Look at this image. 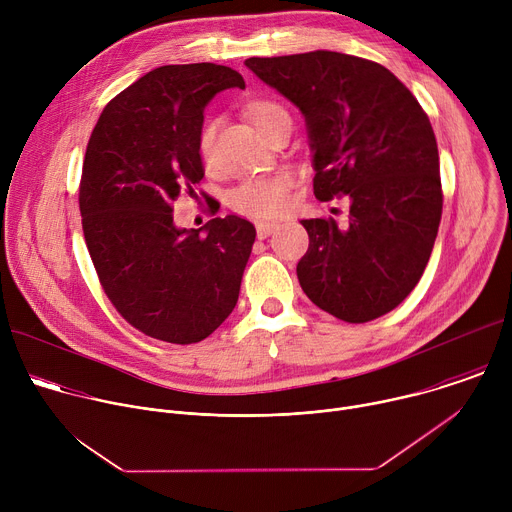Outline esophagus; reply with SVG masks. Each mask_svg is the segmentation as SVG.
<instances>
[{"label":"esophagus","instance_id":"1","mask_svg":"<svg viewBox=\"0 0 512 512\" xmlns=\"http://www.w3.org/2000/svg\"><path fill=\"white\" fill-rule=\"evenodd\" d=\"M275 231H277V223H257V237L259 239H267Z\"/></svg>","mask_w":512,"mask_h":512}]
</instances>
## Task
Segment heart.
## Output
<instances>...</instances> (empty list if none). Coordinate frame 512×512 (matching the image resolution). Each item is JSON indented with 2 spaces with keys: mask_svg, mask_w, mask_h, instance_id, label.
I'll return each mask as SVG.
<instances>
[{
  "mask_svg": "<svg viewBox=\"0 0 512 512\" xmlns=\"http://www.w3.org/2000/svg\"><path fill=\"white\" fill-rule=\"evenodd\" d=\"M245 115L263 133L271 123L281 117H289L287 111L269 99L251 101L245 107ZM212 139H214V123L204 125L198 137V152L204 162H208L212 152ZM291 188H294V178L287 172H273L267 176H257L241 182L229 192V206L241 214L255 216V218H273L285 212L291 198Z\"/></svg>",
  "mask_w": 512,
  "mask_h": 512,
  "instance_id": "1",
  "label": "heart"
}]
</instances>
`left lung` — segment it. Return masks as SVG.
<instances>
[{
  "mask_svg": "<svg viewBox=\"0 0 512 512\" xmlns=\"http://www.w3.org/2000/svg\"><path fill=\"white\" fill-rule=\"evenodd\" d=\"M245 64L306 117L316 198H350L346 229L334 218L302 221L304 294L350 324L385 316L421 279L442 218L425 111L391 70L358 56L314 50Z\"/></svg>",
  "mask_w": 512,
  "mask_h": 512,
  "instance_id": "1",
  "label": "left lung"
}]
</instances>
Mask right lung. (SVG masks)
<instances>
[{"instance_id":"add662e5","label":"right lung","mask_w":512,"mask_h":512,"mask_svg":"<svg viewBox=\"0 0 512 512\" xmlns=\"http://www.w3.org/2000/svg\"><path fill=\"white\" fill-rule=\"evenodd\" d=\"M235 87L243 77L221 64L154 68L109 101L87 145L79 206L99 281L133 328L164 342H200L229 318L255 243L241 216L178 229L172 214L204 178V107Z\"/></svg>"}]
</instances>
